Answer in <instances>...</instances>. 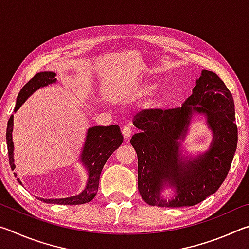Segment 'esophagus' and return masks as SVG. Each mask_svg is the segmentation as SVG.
<instances>
[{
  "instance_id": "34e87169",
  "label": "esophagus",
  "mask_w": 249,
  "mask_h": 249,
  "mask_svg": "<svg viewBox=\"0 0 249 249\" xmlns=\"http://www.w3.org/2000/svg\"><path fill=\"white\" fill-rule=\"evenodd\" d=\"M122 133H123V136L126 138V140H128L130 135H132V129H130V127H128V126H125V127H123Z\"/></svg>"
}]
</instances>
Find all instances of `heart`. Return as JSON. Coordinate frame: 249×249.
I'll return each mask as SVG.
<instances>
[{"instance_id": "obj_1", "label": "heart", "mask_w": 249, "mask_h": 249, "mask_svg": "<svg viewBox=\"0 0 249 249\" xmlns=\"http://www.w3.org/2000/svg\"><path fill=\"white\" fill-rule=\"evenodd\" d=\"M155 89V86L153 83H145L142 84V87L137 88L136 91H135V96H137V98H146V96H148L151 92L154 91Z\"/></svg>"}]
</instances>
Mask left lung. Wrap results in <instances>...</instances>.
<instances>
[{"label": "left lung", "mask_w": 249, "mask_h": 249, "mask_svg": "<svg viewBox=\"0 0 249 249\" xmlns=\"http://www.w3.org/2000/svg\"><path fill=\"white\" fill-rule=\"evenodd\" d=\"M205 116L213 137L209 148L192 156L183 152L192 117ZM234 100L224 82L203 69L182 107L155 109L138 115L133 124L140 133L130 144L138 158V191L146 203L160 208H180L200 203L215 193L229 174L237 147ZM171 188L173 196H162Z\"/></svg>", "instance_id": "obj_1"}]
</instances>
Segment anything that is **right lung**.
Instances as JSON below:
<instances>
[{
	"label": "right lung",
	"instance_id": "add662e5",
	"mask_svg": "<svg viewBox=\"0 0 249 249\" xmlns=\"http://www.w3.org/2000/svg\"><path fill=\"white\" fill-rule=\"evenodd\" d=\"M56 73L50 72V71H44L35 74L25 84L19 91L16 99V105L14 112L22 107L25 101L31 96L34 92H36L40 88L47 87L49 84L56 83ZM13 126H14V116L12 115L7 122L6 128V144L8 151V159H10V165L12 170L15 169L14 165V142H13ZM123 142V135L121 133L119 125L111 126H93V127L88 128L86 141L82 147V151L80 154L79 160L82 163L84 169L88 174L87 184L83 190L73 196L61 197V199H43L38 197L40 201L46 203L52 204H66V205H77L88 203L94 199V196L99 189L100 175L102 171L105 162L107 161L109 156L113 151L116 150ZM14 176L18 177V174L14 172ZM18 182H20L19 178H18Z\"/></svg>",
	"mask_w": 249,
	"mask_h": 249
}]
</instances>
